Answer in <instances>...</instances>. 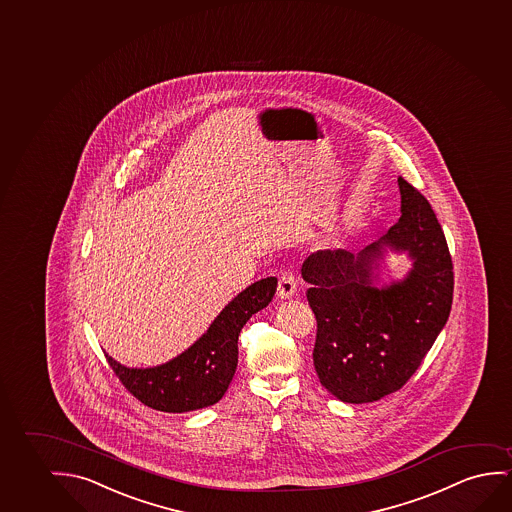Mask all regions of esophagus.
I'll use <instances>...</instances> for the list:
<instances>
[{"label": "esophagus", "instance_id": "obj_1", "mask_svg": "<svg viewBox=\"0 0 512 512\" xmlns=\"http://www.w3.org/2000/svg\"><path fill=\"white\" fill-rule=\"evenodd\" d=\"M296 291H298V281H296L295 275L291 274V272H284L281 275V279H279L277 295L282 300H289V298H293L296 295Z\"/></svg>", "mask_w": 512, "mask_h": 512}]
</instances>
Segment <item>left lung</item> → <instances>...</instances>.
I'll return each instance as SVG.
<instances>
[{
    "instance_id": "obj_1",
    "label": "left lung",
    "mask_w": 512,
    "mask_h": 512,
    "mask_svg": "<svg viewBox=\"0 0 512 512\" xmlns=\"http://www.w3.org/2000/svg\"><path fill=\"white\" fill-rule=\"evenodd\" d=\"M398 223L360 252L317 251L303 261L307 300L317 319L314 367L346 404L377 402L418 370L446 326L453 303V263L430 203L398 177ZM388 251L405 253L402 280L380 281Z\"/></svg>"
}]
</instances>
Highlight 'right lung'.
<instances>
[{
	"label": "right lung",
	"instance_id": "1",
	"mask_svg": "<svg viewBox=\"0 0 512 512\" xmlns=\"http://www.w3.org/2000/svg\"><path fill=\"white\" fill-rule=\"evenodd\" d=\"M277 279L267 277L238 293L195 344L156 367H124L112 356L108 365L142 404L163 412L205 409L223 398L238 363V335L252 314L272 302Z\"/></svg>",
	"mask_w": 512,
	"mask_h": 512
}]
</instances>
